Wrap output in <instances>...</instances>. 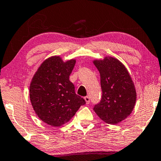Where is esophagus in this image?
Masks as SVG:
<instances>
[{
    "label": "esophagus",
    "instance_id": "obj_1",
    "mask_svg": "<svg viewBox=\"0 0 161 161\" xmlns=\"http://www.w3.org/2000/svg\"><path fill=\"white\" fill-rule=\"evenodd\" d=\"M84 99H85V101H86V104H90V97H89V96L84 97Z\"/></svg>",
    "mask_w": 161,
    "mask_h": 161
}]
</instances>
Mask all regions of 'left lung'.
<instances>
[{
	"instance_id": "8db88e82",
	"label": "left lung",
	"mask_w": 161,
	"mask_h": 161,
	"mask_svg": "<svg viewBox=\"0 0 161 161\" xmlns=\"http://www.w3.org/2000/svg\"><path fill=\"white\" fill-rule=\"evenodd\" d=\"M94 64L100 73L102 96L93 110L104 122L117 124L130 114L135 105L134 84L125 67L114 57L96 60Z\"/></svg>"
}]
</instances>
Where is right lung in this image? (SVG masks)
<instances>
[{
    "label": "right lung",
    "instance_id": "1",
    "mask_svg": "<svg viewBox=\"0 0 161 161\" xmlns=\"http://www.w3.org/2000/svg\"><path fill=\"white\" fill-rule=\"evenodd\" d=\"M75 63V59L63 63L59 57H51L42 63L33 77L30 98L33 110L51 126L63 125L86 104L69 80Z\"/></svg>",
    "mask_w": 161,
    "mask_h": 161
}]
</instances>
